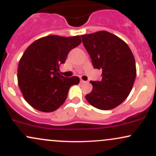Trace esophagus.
<instances>
[{
	"mask_svg": "<svg viewBox=\"0 0 156 156\" xmlns=\"http://www.w3.org/2000/svg\"><path fill=\"white\" fill-rule=\"evenodd\" d=\"M80 83H86V82H87V81H85V80L80 79Z\"/></svg>",
	"mask_w": 156,
	"mask_h": 156,
	"instance_id": "obj_1",
	"label": "esophagus"
}]
</instances>
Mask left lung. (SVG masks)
<instances>
[{"mask_svg":"<svg viewBox=\"0 0 156 156\" xmlns=\"http://www.w3.org/2000/svg\"><path fill=\"white\" fill-rule=\"evenodd\" d=\"M80 37L93 67L102 69V80H91L93 89L86 98L89 104L101 110L116 108L128 98L135 81L133 53L124 41L108 31Z\"/></svg>","mask_w":156,"mask_h":156,"instance_id":"1","label":"left lung"}]
</instances>
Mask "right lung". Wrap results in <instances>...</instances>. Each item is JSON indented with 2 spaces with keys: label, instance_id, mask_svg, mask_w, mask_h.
Here are the masks:
<instances>
[{
  "label": "right lung",
  "instance_id": "obj_1",
  "mask_svg": "<svg viewBox=\"0 0 156 156\" xmlns=\"http://www.w3.org/2000/svg\"><path fill=\"white\" fill-rule=\"evenodd\" d=\"M81 43L79 36L51 35L34 41L26 50L17 69L18 85L25 100L37 110L52 112L67 99L69 89L79 83L78 77L59 74L71 50Z\"/></svg>",
  "mask_w": 156,
  "mask_h": 156
}]
</instances>
